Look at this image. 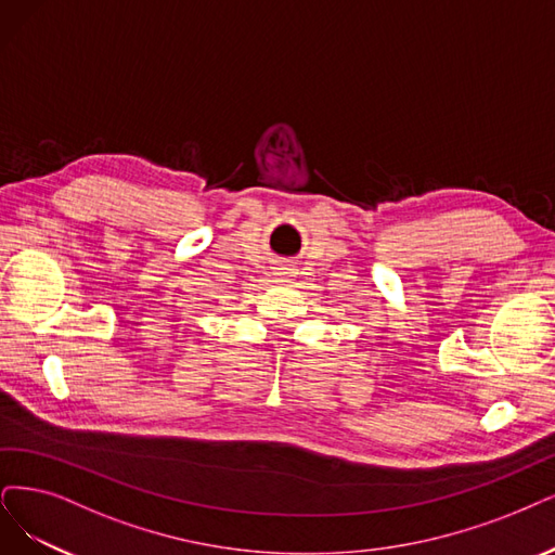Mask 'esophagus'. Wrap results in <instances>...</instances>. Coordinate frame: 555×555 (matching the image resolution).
<instances>
[{"mask_svg":"<svg viewBox=\"0 0 555 555\" xmlns=\"http://www.w3.org/2000/svg\"><path fill=\"white\" fill-rule=\"evenodd\" d=\"M274 276L279 279V281H288V279H293L295 276V270L291 264H279L276 267V272H274Z\"/></svg>","mask_w":555,"mask_h":555,"instance_id":"obj_1","label":"esophagus"}]
</instances>
